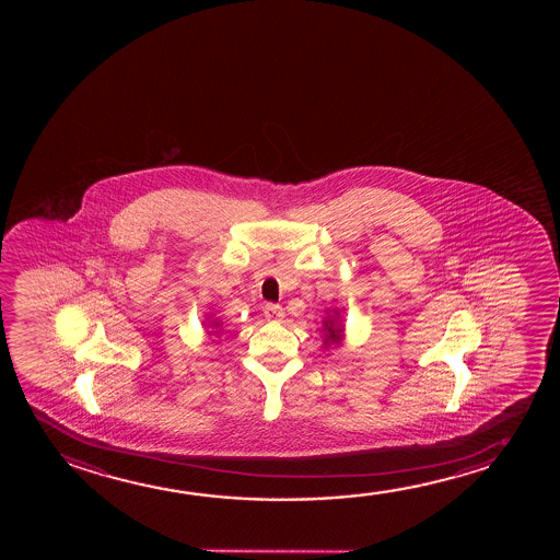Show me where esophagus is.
Masks as SVG:
<instances>
[{
	"instance_id": "obj_1",
	"label": "esophagus",
	"mask_w": 560,
	"mask_h": 560,
	"mask_svg": "<svg viewBox=\"0 0 560 560\" xmlns=\"http://www.w3.org/2000/svg\"><path fill=\"white\" fill-rule=\"evenodd\" d=\"M264 314H266L269 322H281L284 317V310L279 304H268Z\"/></svg>"
}]
</instances>
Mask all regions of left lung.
Wrapping results in <instances>:
<instances>
[{
  "instance_id": "8db88e82",
  "label": "left lung",
  "mask_w": 560,
  "mask_h": 560,
  "mask_svg": "<svg viewBox=\"0 0 560 560\" xmlns=\"http://www.w3.org/2000/svg\"><path fill=\"white\" fill-rule=\"evenodd\" d=\"M322 332L325 350L345 342V322L338 310H327V315L322 319Z\"/></svg>"
}]
</instances>
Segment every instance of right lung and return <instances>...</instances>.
<instances>
[{"label":"right lung","instance_id":"obj_1","mask_svg":"<svg viewBox=\"0 0 560 560\" xmlns=\"http://www.w3.org/2000/svg\"><path fill=\"white\" fill-rule=\"evenodd\" d=\"M205 327H210L212 330H207L208 337H215L220 330H222V322L218 319V317H214V314H207V317H205Z\"/></svg>","mask_w":560,"mask_h":560}]
</instances>
